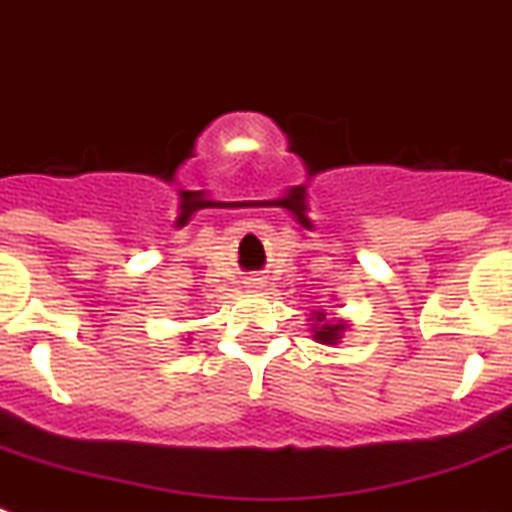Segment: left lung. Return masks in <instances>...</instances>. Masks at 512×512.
I'll return each mask as SVG.
<instances>
[{"label": "left lung", "mask_w": 512, "mask_h": 512, "mask_svg": "<svg viewBox=\"0 0 512 512\" xmlns=\"http://www.w3.org/2000/svg\"><path fill=\"white\" fill-rule=\"evenodd\" d=\"M315 339L321 344H336L339 339H342V331H344V323H331L326 321V313H318V318H315Z\"/></svg>", "instance_id": "left-lung-1"}]
</instances>
